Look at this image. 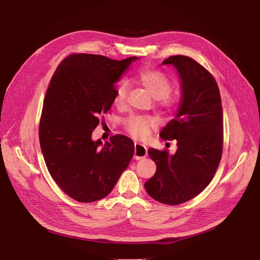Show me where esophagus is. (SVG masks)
Instances as JSON below:
<instances>
[{"mask_svg":"<svg viewBox=\"0 0 260 260\" xmlns=\"http://www.w3.org/2000/svg\"><path fill=\"white\" fill-rule=\"evenodd\" d=\"M147 156V148L145 145H142V144H139V143H136L135 144V159L137 160H140L144 157Z\"/></svg>","mask_w":260,"mask_h":260,"instance_id":"obj_1","label":"esophagus"}]
</instances>
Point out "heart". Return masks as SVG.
Listing matches in <instances>:
<instances>
[{
    "label": "heart",
    "mask_w": 260,
    "mask_h": 260,
    "mask_svg": "<svg viewBox=\"0 0 260 260\" xmlns=\"http://www.w3.org/2000/svg\"><path fill=\"white\" fill-rule=\"evenodd\" d=\"M137 82L155 100V106L164 112L170 113L177 107V99L170 94L172 84L164 73L153 70L144 69L139 72ZM128 85L125 82L120 83L114 93V104L117 108H123L127 102ZM124 128L135 138H144L157 125V121L149 116H129L124 120Z\"/></svg>",
    "instance_id": "obj_1"
}]
</instances>
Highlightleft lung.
<instances>
[{
	"label": "left lung",
	"mask_w": 260,
	"mask_h": 260,
	"mask_svg": "<svg viewBox=\"0 0 260 260\" xmlns=\"http://www.w3.org/2000/svg\"><path fill=\"white\" fill-rule=\"evenodd\" d=\"M162 64L177 69L181 101L159 136L177 140L178 149L173 155L148 149L156 172L145 189L155 201L174 206L196 198L212 181L222 155L223 116L217 82L202 64L185 55L170 56Z\"/></svg>",
	"instance_id": "1"
}]
</instances>
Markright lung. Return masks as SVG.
Returning a JSON list of instances; mask_svg holds the SVG:
<instances>
[{
  "label": "right lung",
  "instance_id": "obj_1",
  "mask_svg": "<svg viewBox=\"0 0 260 260\" xmlns=\"http://www.w3.org/2000/svg\"><path fill=\"white\" fill-rule=\"evenodd\" d=\"M74 53L56 68L43 102L39 126L46 167L59 188L80 203L112 191L135 152L134 142L115 135L103 144L91 135L114 102L116 82L133 61Z\"/></svg>",
  "mask_w": 260,
  "mask_h": 260
}]
</instances>
